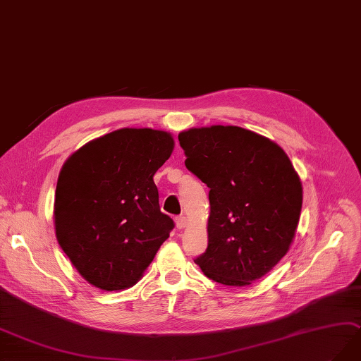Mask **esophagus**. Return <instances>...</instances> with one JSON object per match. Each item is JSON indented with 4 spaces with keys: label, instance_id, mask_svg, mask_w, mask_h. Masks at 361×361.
I'll use <instances>...</instances> for the list:
<instances>
[{
    "label": "esophagus",
    "instance_id": "esophagus-1",
    "mask_svg": "<svg viewBox=\"0 0 361 361\" xmlns=\"http://www.w3.org/2000/svg\"><path fill=\"white\" fill-rule=\"evenodd\" d=\"M176 226H177V229H184L185 226H188V219H185L184 216H180V217H177L176 219Z\"/></svg>",
    "mask_w": 361,
    "mask_h": 361
}]
</instances>
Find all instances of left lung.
Listing matches in <instances>:
<instances>
[{"instance_id": "obj_1", "label": "left lung", "mask_w": 361, "mask_h": 361, "mask_svg": "<svg viewBox=\"0 0 361 361\" xmlns=\"http://www.w3.org/2000/svg\"><path fill=\"white\" fill-rule=\"evenodd\" d=\"M178 140L185 166L209 188L208 247L195 263L216 283L250 286L295 239L299 173L276 142L239 126L190 128Z\"/></svg>"}]
</instances>
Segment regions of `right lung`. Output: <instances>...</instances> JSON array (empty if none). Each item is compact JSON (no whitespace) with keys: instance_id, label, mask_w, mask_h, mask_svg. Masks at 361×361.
I'll use <instances>...</instances> for the list:
<instances>
[{"instance_id":"obj_1","label":"right lung","mask_w":361,"mask_h":361,"mask_svg":"<svg viewBox=\"0 0 361 361\" xmlns=\"http://www.w3.org/2000/svg\"><path fill=\"white\" fill-rule=\"evenodd\" d=\"M166 130L123 128L80 147L58 177L56 239L89 284L135 286L173 228L153 181L173 150Z\"/></svg>"}]
</instances>
